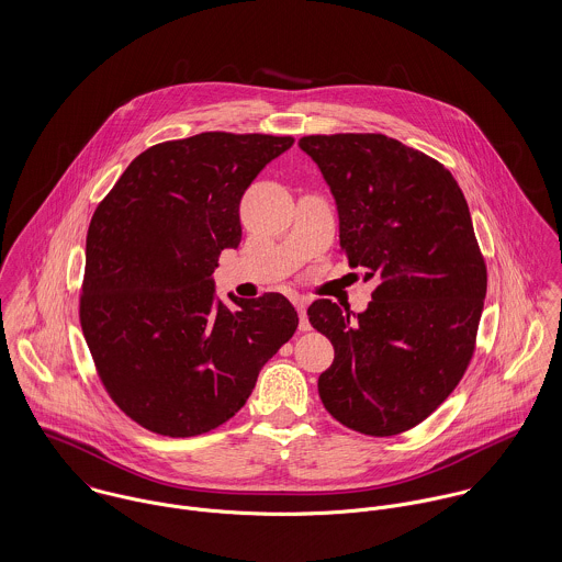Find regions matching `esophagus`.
I'll return each mask as SVG.
<instances>
[{"label": "esophagus", "instance_id": "34e87169", "mask_svg": "<svg viewBox=\"0 0 562 562\" xmlns=\"http://www.w3.org/2000/svg\"><path fill=\"white\" fill-rule=\"evenodd\" d=\"M294 301V305H296V310H299V326H301V330H310L312 328V324H310V318H307V305H310V301L305 299V296H294L292 299Z\"/></svg>", "mask_w": 562, "mask_h": 562}]
</instances>
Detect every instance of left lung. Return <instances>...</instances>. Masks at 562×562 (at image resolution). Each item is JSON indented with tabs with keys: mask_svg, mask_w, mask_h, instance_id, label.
<instances>
[{
	"mask_svg": "<svg viewBox=\"0 0 562 562\" xmlns=\"http://www.w3.org/2000/svg\"><path fill=\"white\" fill-rule=\"evenodd\" d=\"M337 205L339 250L376 290L366 312L326 299L310 322L335 359L326 411L372 437L424 422L463 379L486 296L468 201L448 168L383 134L305 136Z\"/></svg>",
	"mask_w": 562,
	"mask_h": 562,
	"instance_id": "1",
	"label": "left lung"
}]
</instances>
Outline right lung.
Masks as SVG:
<instances>
[{
    "label": "right lung",
    "instance_id": "add662e5",
    "mask_svg": "<svg viewBox=\"0 0 562 562\" xmlns=\"http://www.w3.org/2000/svg\"><path fill=\"white\" fill-rule=\"evenodd\" d=\"M292 136L205 132L132 161L86 236L80 321L97 372L134 422L203 435L248 401L259 370L294 335L277 292L216 294L214 270L241 240L240 201Z\"/></svg>",
    "mask_w": 562,
    "mask_h": 562
}]
</instances>
